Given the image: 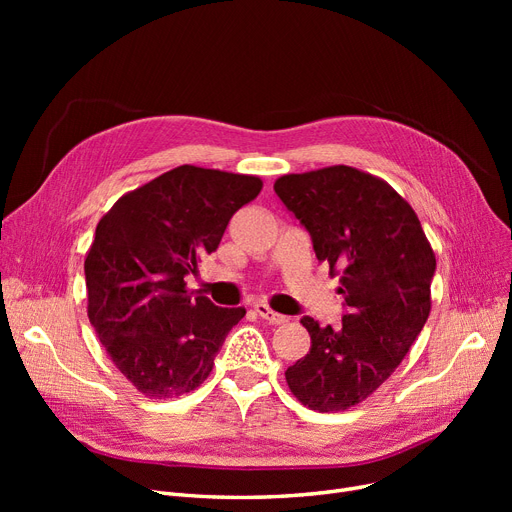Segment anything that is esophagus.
Instances as JSON below:
<instances>
[{
    "instance_id": "34e87169",
    "label": "esophagus",
    "mask_w": 512,
    "mask_h": 512,
    "mask_svg": "<svg viewBox=\"0 0 512 512\" xmlns=\"http://www.w3.org/2000/svg\"><path fill=\"white\" fill-rule=\"evenodd\" d=\"M255 311H257V315H259L261 319H265L267 324H272V326H282V324H286V321H288L286 315L276 313L272 307H267L265 303H257V305H255Z\"/></svg>"
}]
</instances>
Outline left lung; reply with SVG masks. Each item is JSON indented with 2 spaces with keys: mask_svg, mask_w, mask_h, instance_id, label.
Listing matches in <instances>:
<instances>
[{
  "mask_svg": "<svg viewBox=\"0 0 512 512\" xmlns=\"http://www.w3.org/2000/svg\"><path fill=\"white\" fill-rule=\"evenodd\" d=\"M274 191L309 230L330 276H340L348 307L336 330L301 319L311 348L286 369V384L311 411H346L390 378L423 330L436 255L413 207L369 172L330 166L286 174Z\"/></svg>",
  "mask_w": 512,
  "mask_h": 512,
  "instance_id": "8db88e82",
  "label": "left lung"
}]
</instances>
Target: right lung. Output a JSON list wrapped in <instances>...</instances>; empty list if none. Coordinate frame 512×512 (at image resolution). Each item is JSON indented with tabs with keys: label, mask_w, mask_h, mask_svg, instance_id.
Returning <instances> with one entry per match:
<instances>
[{
	"label": "right lung",
	"mask_w": 512,
	"mask_h": 512,
	"mask_svg": "<svg viewBox=\"0 0 512 512\" xmlns=\"http://www.w3.org/2000/svg\"><path fill=\"white\" fill-rule=\"evenodd\" d=\"M261 178L178 166L122 195L85 259L87 313L107 357L147 398L197 390L245 307H215L186 274L218 249Z\"/></svg>",
	"instance_id": "obj_1"
}]
</instances>
